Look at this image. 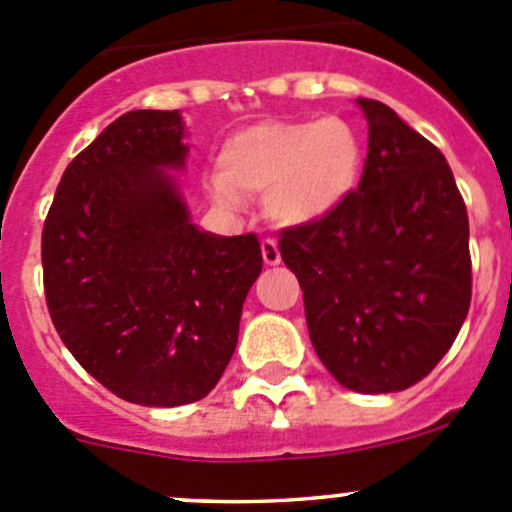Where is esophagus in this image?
I'll return each instance as SVG.
<instances>
[{"mask_svg":"<svg viewBox=\"0 0 512 512\" xmlns=\"http://www.w3.org/2000/svg\"><path fill=\"white\" fill-rule=\"evenodd\" d=\"M262 260H265V265H270V267L280 265L282 262L280 247H277V242L270 240V237H267V240H262Z\"/></svg>","mask_w":512,"mask_h":512,"instance_id":"obj_1","label":"esophagus"}]
</instances>
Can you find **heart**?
Returning <instances> with one entry per match:
<instances>
[{
    "label": "heart",
    "mask_w": 512,
    "mask_h": 512,
    "mask_svg": "<svg viewBox=\"0 0 512 512\" xmlns=\"http://www.w3.org/2000/svg\"><path fill=\"white\" fill-rule=\"evenodd\" d=\"M210 198L225 210L262 195L277 227H312L337 215L364 175V143L339 116L260 121L225 138L215 156Z\"/></svg>",
    "instance_id": "b5f03b06"
}]
</instances>
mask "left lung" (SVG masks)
Instances as JSON below:
<instances>
[{
    "label": "left lung",
    "mask_w": 512,
    "mask_h": 512,
    "mask_svg": "<svg viewBox=\"0 0 512 512\" xmlns=\"http://www.w3.org/2000/svg\"><path fill=\"white\" fill-rule=\"evenodd\" d=\"M369 153L354 198L324 223L282 230L312 347L359 394L421 381L471 307L468 213L446 158L394 108L356 98Z\"/></svg>",
    "instance_id": "1"
}]
</instances>
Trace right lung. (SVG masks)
I'll return each mask as SVG.
<instances>
[{
  "instance_id": "obj_1",
  "label": "right lung",
  "mask_w": 512,
  "mask_h": 512,
  "mask_svg": "<svg viewBox=\"0 0 512 512\" xmlns=\"http://www.w3.org/2000/svg\"><path fill=\"white\" fill-rule=\"evenodd\" d=\"M180 111H128L61 175L41 232L51 322L108 391L183 406L215 389L262 272L255 235L200 230L175 175Z\"/></svg>"
}]
</instances>
